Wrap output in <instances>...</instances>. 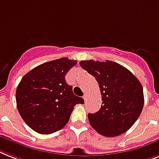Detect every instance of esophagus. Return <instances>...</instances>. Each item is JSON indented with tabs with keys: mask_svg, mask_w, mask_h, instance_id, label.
Instances as JSON below:
<instances>
[{
	"mask_svg": "<svg viewBox=\"0 0 159 159\" xmlns=\"http://www.w3.org/2000/svg\"><path fill=\"white\" fill-rule=\"evenodd\" d=\"M83 99H84V100H85V101H86V99H87V94H84Z\"/></svg>",
	"mask_w": 159,
	"mask_h": 159,
	"instance_id": "34e87169",
	"label": "esophagus"
}]
</instances>
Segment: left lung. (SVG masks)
I'll list each match as a JSON object with an SVG mask.
<instances>
[{
	"label": "left lung",
	"instance_id": "8db88e82",
	"mask_svg": "<svg viewBox=\"0 0 159 159\" xmlns=\"http://www.w3.org/2000/svg\"><path fill=\"white\" fill-rule=\"evenodd\" d=\"M80 65L95 77L102 95L100 110L88 113L91 126L107 137L125 133L140 117L144 107L140 81L127 68L110 60H82Z\"/></svg>",
	"mask_w": 159,
	"mask_h": 159
}]
</instances>
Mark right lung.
I'll return each mask as SVG.
<instances>
[{"mask_svg": "<svg viewBox=\"0 0 159 159\" xmlns=\"http://www.w3.org/2000/svg\"><path fill=\"white\" fill-rule=\"evenodd\" d=\"M77 64L68 58L46 62L29 71L17 86V109L30 128L40 134L54 133L68 123L73 108L84 104L76 96L65 75Z\"/></svg>", "mask_w": 159, "mask_h": 159, "instance_id": "right-lung-1", "label": "right lung"}]
</instances>
